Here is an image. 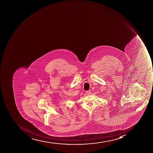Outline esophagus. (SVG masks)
<instances>
[{
    "label": "esophagus",
    "instance_id": "esophagus-1",
    "mask_svg": "<svg viewBox=\"0 0 153 153\" xmlns=\"http://www.w3.org/2000/svg\"><path fill=\"white\" fill-rule=\"evenodd\" d=\"M86 94H87V95H89L91 94V91H86Z\"/></svg>",
    "mask_w": 153,
    "mask_h": 153
}]
</instances>
